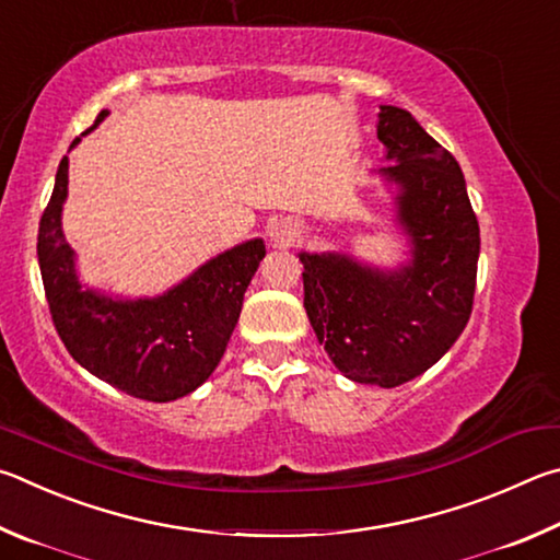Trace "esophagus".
Wrapping results in <instances>:
<instances>
[{
  "label": "esophagus",
  "mask_w": 560,
  "mask_h": 560,
  "mask_svg": "<svg viewBox=\"0 0 560 560\" xmlns=\"http://www.w3.org/2000/svg\"><path fill=\"white\" fill-rule=\"evenodd\" d=\"M300 238L298 223L290 219H278L268 225V241L275 245V248H290L295 245Z\"/></svg>",
  "instance_id": "1"
}]
</instances>
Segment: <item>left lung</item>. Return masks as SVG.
<instances>
[{
    "instance_id": "8db88e82",
    "label": "left lung",
    "mask_w": 560,
    "mask_h": 560,
    "mask_svg": "<svg viewBox=\"0 0 560 560\" xmlns=\"http://www.w3.org/2000/svg\"><path fill=\"white\" fill-rule=\"evenodd\" d=\"M378 166L408 260L381 268L349 253H300L319 345L357 384L394 388L447 354L472 315L479 225L463 170L404 107L381 105Z\"/></svg>"
}]
</instances>
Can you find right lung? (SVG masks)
<instances>
[{
	"label": "right lung",
	"mask_w": 560,
	"mask_h": 560,
	"mask_svg": "<svg viewBox=\"0 0 560 560\" xmlns=\"http://www.w3.org/2000/svg\"><path fill=\"white\" fill-rule=\"evenodd\" d=\"M95 117L93 132L105 117ZM81 142L75 137L68 152ZM68 156L38 223V268L58 337L78 364L127 396L166 404L213 374L238 325L243 295L265 258L262 238L233 245L156 298H117L78 278L75 250L61 225Z\"/></svg>",
	"instance_id": "add662e5"
}]
</instances>
